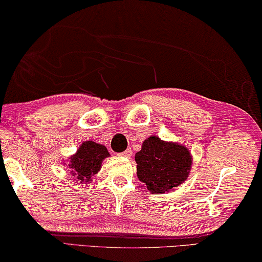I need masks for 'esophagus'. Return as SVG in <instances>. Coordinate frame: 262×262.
I'll list each match as a JSON object with an SVG mask.
<instances>
[{
	"label": "esophagus",
	"instance_id": "esophagus-1",
	"mask_svg": "<svg viewBox=\"0 0 262 262\" xmlns=\"http://www.w3.org/2000/svg\"><path fill=\"white\" fill-rule=\"evenodd\" d=\"M119 156L125 157V158H131V157H132V149H131V148H127V149H125V151H124L123 153L119 154Z\"/></svg>",
	"mask_w": 262,
	"mask_h": 262
}]
</instances>
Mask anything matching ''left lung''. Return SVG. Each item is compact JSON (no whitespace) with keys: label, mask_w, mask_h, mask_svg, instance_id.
Instances as JSON below:
<instances>
[{"label":"left lung","mask_w":262,"mask_h":262,"mask_svg":"<svg viewBox=\"0 0 262 262\" xmlns=\"http://www.w3.org/2000/svg\"><path fill=\"white\" fill-rule=\"evenodd\" d=\"M137 177L154 195L173 191L189 177L192 157L182 144L149 136L136 153Z\"/></svg>","instance_id":"1"}]
</instances>
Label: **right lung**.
<instances>
[{
  "label": "right lung",
  "mask_w": 262,
  "mask_h": 262,
  "mask_svg": "<svg viewBox=\"0 0 262 262\" xmlns=\"http://www.w3.org/2000/svg\"><path fill=\"white\" fill-rule=\"evenodd\" d=\"M108 157H110V153L104 145L87 140L80 145L78 151L68 158L70 162L67 166L70 167L72 178L80 183L87 184L91 183L92 177L100 171L103 160Z\"/></svg>",
  "instance_id": "add662e5"
}]
</instances>
